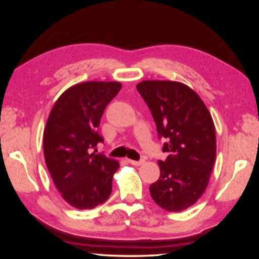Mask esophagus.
Wrapping results in <instances>:
<instances>
[{
  "label": "esophagus",
  "mask_w": 259,
  "mask_h": 259,
  "mask_svg": "<svg viewBox=\"0 0 259 259\" xmlns=\"http://www.w3.org/2000/svg\"><path fill=\"white\" fill-rule=\"evenodd\" d=\"M128 162L130 164H133V165H140V164H143V162L144 161H135V160H130V159H128Z\"/></svg>",
  "instance_id": "esophagus-1"
}]
</instances>
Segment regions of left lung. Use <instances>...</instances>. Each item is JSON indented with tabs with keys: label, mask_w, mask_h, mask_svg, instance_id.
<instances>
[{
	"label": "left lung",
	"mask_w": 259,
	"mask_h": 259,
	"mask_svg": "<svg viewBox=\"0 0 259 259\" xmlns=\"http://www.w3.org/2000/svg\"><path fill=\"white\" fill-rule=\"evenodd\" d=\"M151 109L160 138H165L159 161L160 178L150 186L161 208L178 212L198 201L207 188L216 160L214 124L200 96L176 81L147 80L137 84Z\"/></svg>",
	"instance_id": "obj_1"
}]
</instances>
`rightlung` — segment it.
Listing matches in <instances>:
<instances>
[{
  "label": "right lung",
  "instance_id": "right-lung-1",
  "mask_svg": "<svg viewBox=\"0 0 259 259\" xmlns=\"http://www.w3.org/2000/svg\"><path fill=\"white\" fill-rule=\"evenodd\" d=\"M121 88L112 81L77 83L60 95L48 117L43 134L48 170L63 199L76 209L96 208L112 193L119 162L91 151L104 142L100 119Z\"/></svg>",
  "mask_w": 259,
  "mask_h": 259
}]
</instances>
